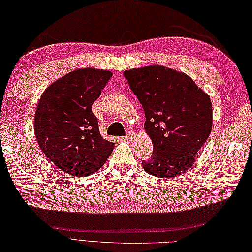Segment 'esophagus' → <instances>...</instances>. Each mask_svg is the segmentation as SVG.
<instances>
[{"instance_id": "1", "label": "esophagus", "mask_w": 252, "mask_h": 252, "mask_svg": "<svg viewBox=\"0 0 252 252\" xmlns=\"http://www.w3.org/2000/svg\"><path fill=\"white\" fill-rule=\"evenodd\" d=\"M135 137H136L135 133L129 131V132H127V135L125 136V140H127V141H133V139H135Z\"/></svg>"}]
</instances>
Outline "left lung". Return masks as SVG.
<instances>
[{"instance_id":"obj_1","label":"left lung","mask_w":252,"mask_h":252,"mask_svg":"<svg viewBox=\"0 0 252 252\" xmlns=\"http://www.w3.org/2000/svg\"><path fill=\"white\" fill-rule=\"evenodd\" d=\"M145 111L153 153L143 169L161 178L188 171L212 129L210 96L184 73L152 65L124 71Z\"/></svg>"}]
</instances>
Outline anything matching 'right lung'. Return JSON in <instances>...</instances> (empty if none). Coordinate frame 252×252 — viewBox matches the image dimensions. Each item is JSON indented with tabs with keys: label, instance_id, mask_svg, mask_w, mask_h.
I'll list each match as a JSON object with an SVG mask.
<instances>
[{
	"label": "right lung",
	"instance_id": "add662e5",
	"mask_svg": "<svg viewBox=\"0 0 252 252\" xmlns=\"http://www.w3.org/2000/svg\"><path fill=\"white\" fill-rule=\"evenodd\" d=\"M112 77L109 70L80 68L50 85L34 115L40 149L62 171L88 176L105 163L114 142L103 139L92 104Z\"/></svg>",
	"mask_w": 252,
	"mask_h": 252
}]
</instances>
